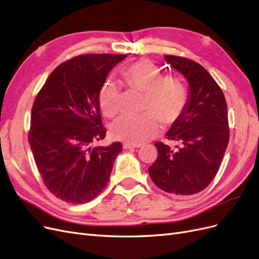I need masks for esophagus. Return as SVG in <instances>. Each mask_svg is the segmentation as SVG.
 <instances>
[{"label": "esophagus", "instance_id": "esophagus-1", "mask_svg": "<svg viewBox=\"0 0 259 259\" xmlns=\"http://www.w3.org/2000/svg\"><path fill=\"white\" fill-rule=\"evenodd\" d=\"M122 146L124 149H131V148H138L141 145L140 144H132V143H123Z\"/></svg>", "mask_w": 259, "mask_h": 259}]
</instances>
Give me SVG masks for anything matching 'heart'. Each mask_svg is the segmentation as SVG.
I'll use <instances>...</instances> for the list:
<instances>
[{
	"instance_id": "heart-1",
	"label": "heart",
	"mask_w": 259,
	"mask_h": 259,
	"mask_svg": "<svg viewBox=\"0 0 259 259\" xmlns=\"http://www.w3.org/2000/svg\"><path fill=\"white\" fill-rule=\"evenodd\" d=\"M122 76L132 87L145 91V112L123 115L111 128L116 140L140 144L154 138L161 128V116L165 122L177 121L187 104V89L181 78L162 75L159 66L147 59L128 65ZM99 104L106 117H114L119 112V90L113 81L105 84L99 95Z\"/></svg>"
}]
</instances>
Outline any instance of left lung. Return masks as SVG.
Instances as JSON below:
<instances>
[{"label": "left lung", "mask_w": 259, "mask_h": 259, "mask_svg": "<svg viewBox=\"0 0 259 259\" xmlns=\"http://www.w3.org/2000/svg\"><path fill=\"white\" fill-rule=\"evenodd\" d=\"M164 60L187 79L189 95L184 112L165 135L179 145L171 148L162 142L155 143L158 157L148 173L155 185L166 193L194 195L213 181L226 152V99L202 65L177 56H165Z\"/></svg>", "instance_id": "obj_1"}]
</instances>
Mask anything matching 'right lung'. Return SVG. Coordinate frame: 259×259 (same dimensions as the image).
Masks as SVG:
<instances>
[{"label": "right lung", "instance_id": "add662e5", "mask_svg": "<svg viewBox=\"0 0 259 259\" xmlns=\"http://www.w3.org/2000/svg\"><path fill=\"white\" fill-rule=\"evenodd\" d=\"M126 55H81L61 63L37 94L29 143L44 184L57 198L81 204L95 199L111 177L120 142L105 138L99 95L108 73Z\"/></svg>", "mask_w": 259, "mask_h": 259}]
</instances>
